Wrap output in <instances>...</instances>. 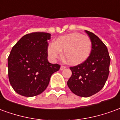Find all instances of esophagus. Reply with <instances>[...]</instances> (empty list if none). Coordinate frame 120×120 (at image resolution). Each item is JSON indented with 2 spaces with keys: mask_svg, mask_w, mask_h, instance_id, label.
<instances>
[{
  "mask_svg": "<svg viewBox=\"0 0 120 120\" xmlns=\"http://www.w3.org/2000/svg\"><path fill=\"white\" fill-rule=\"evenodd\" d=\"M66 68V66L65 65H61V67H60V70H63V69H64Z\"/></svg>",
  "mask_w": 120,
  "mask_h": 120,
  "instance_id": "1",
  "label": "esophagus"
}]
</instances>
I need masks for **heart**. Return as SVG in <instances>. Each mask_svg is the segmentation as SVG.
I'll list each match as a JSON object with an SVG mask.
<instances>
[{
  "instance_id": "1",
  "label": "heart",
  "mask_w": 120,
  "mask_h": 120,
  "mask_svg": "<svg viewBox=\"0 0 120 120\" xmlns=\"http://www.w3.org/2000/svg\"><path fill=\"white\" fill-rule=\"evenodd\" d=\"M92 49V41L88 36L73 33L59 37L55 43H50L47 47L48 55L52 60L64 55L71 64H78L86 60Z\"/></svg>"
}]
</instances>
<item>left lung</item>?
Listing matches in <instances>:
<instances>
[{
  "label": "left lung",
  "instance_id": "left-lung-1",
  "mask_svg": "<svg viewBox=\"0 0 120 120\" xmlns=\"http://www.w3.org/2000/svg\"><path fill=\"white\" fill-rule=\"evenodd\" d=\"M92 41L90 55L83 62L70 67L72 75L68 86L76 95L89 97L105 86L109 74L111 58L103 42L96 35L86 31Z\"/></svg>",
  "mask_w": 120,
  "mask_h": 120
}]
</instances>
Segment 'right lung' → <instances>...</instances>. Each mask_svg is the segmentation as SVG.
Here are the masks:
<instances>
[{
  "label": "right lung",
  "mask_w": 120,
  "mask_h": 120,
  "mask_svg": "<svg viewBox=\"0 0 120 120\" xmlns=\"http://www.w3.org/2000/svg\"><path fill=\"white\" fill-rule=\"evenodd\" d=\"M51 34L35 32L24 35L12 48L8 58V78L14 90L31 97L44 92L53 73L60 69L58 64L47 60V40Z\"/></svg>",
  "instance_id": "1"
}]
</instances>
